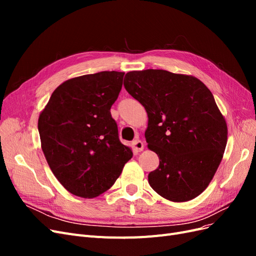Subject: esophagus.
<instances>
[{
    "mask_svg": "<svg viewBox=\"0 0 256 256\" xmlns=\"http://www.w3.org/2000/svg\"><path fill=\"white\" fill-rule=\"evenodd\" d=\"M132 147H134V150L136 152H141L144 148V144H143V142L141 140H138V138H136V140L132 142Z\"/></svg>",
    "mask_w": 256,
    "mask_h": 256,
    "instance_id": "34e87169",
    "label": "esophagus"
}]
</instances>
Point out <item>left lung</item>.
<instances>
[{
	"mask_svg": "<svg viewBox=\"0 0 256 256\" xmlns=\"http://www.w3.org/2000/svg\"><path fill=\"white\" fill-rule=\"evenodd\" d=\"M124 86L148 116L145 138L159 157L150 187L173 202L200 196L212 182L228 141L214 95L192 76L162 69L126 74Z\"/></svg>",
	"mask_w": 256,
	"mask_h": 256,
	"instance_id": "left-lung-1",
	"label": "left lung"
}]
</instances>
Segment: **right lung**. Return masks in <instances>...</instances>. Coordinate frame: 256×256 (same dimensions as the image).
Segmentation results:
<instances>
[{
	"label": "right lung",
	"instance_id": "1",
	"mask_svg": "<svg viewBox=\"0 0 256 256\" xmlns=\"http://www.w3.org/2000/svg\"><path fill=\"white\" fill-rule=\"evenodd\" d=\"M124 74L100 72L67 80L40 115L44 157L58 180L76 196L95 198L110 189L132 158L110 112Z\"/></svg>",
	"mask_w": 256,
	"mask_h": 256
}]
</instances>
